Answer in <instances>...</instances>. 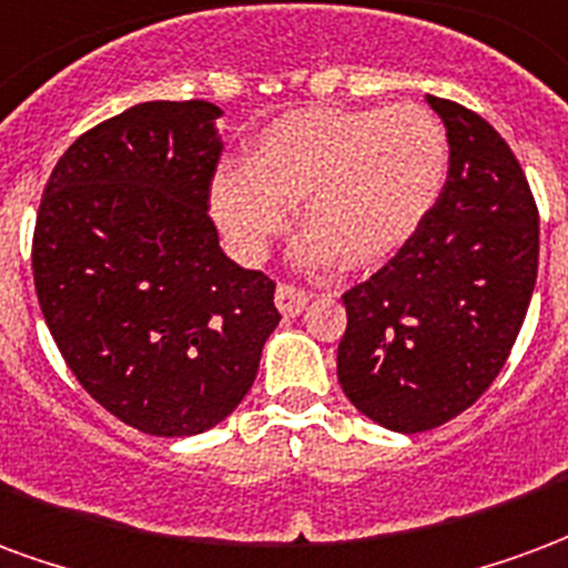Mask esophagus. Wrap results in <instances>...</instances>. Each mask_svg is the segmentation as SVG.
<instances>
[{
  "mask_svg": "<svg viewBox=\"0 0 568 568\" xmlns=\"http://www.w3.org/2000/svg\"><path fill=\"white\" fill-rule=\"evenodd\" d=\"M275 305H278L281 314L296 317V314H302V308L308 305V293L300 287H293V284H278V290H275Z\"/></svg>",
  "mask_w": 568,
  "mask_h": 568,
  "instance_id": "1",
  "label": "esophagus"
}]
</instances>
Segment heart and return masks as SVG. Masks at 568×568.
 I'll return each mask as SVG.
<instances>
[{
	"label": "heart",
	"instance_id": "obj_1",
	"mask_svg": "<svg viewBox=\"0 0 568 568\" xmlns=\"http://www.w3.org/2000/svg\"><path fill=\"white\" fill-rule=\"evenodd\" d=\"M448 178V135L424 105L296 109L260 130L244 169L211 181V214L242 256H263L300 202L302 266L372 268L424 226Z\"/></svg>",
	"mask_w": 568,
	"mask_h": 568
}]
</instances>
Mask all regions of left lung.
<instances>
[{
	"label": "left lung",
	"mask_w": 568,
	"mask_h": 568,
	"mask_svg": "<svg viewBox=\"0 0 568 568\" xmlns=\"http://www.w3.org/2000/svg\"><path fill=\"white\" fill-rule=\"evenodd\" d=\"M426 102L448 130V181L415 239L342 296L338 384L393 433L448 424L494 384L539 272V211L511 148L475 111Z\"/></svg>",
	"instance_id": "left-lung-1"
}]
</instances>
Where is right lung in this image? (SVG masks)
Wrapping results in <instances>:
<instances>
[{
  "label": "right lung",
  "instance_id": "1",
  "mask_svg": "<svg viewBox=\"0 0 568 568\" xmlns=\"http://www.w3.org/2000/svg\"><path fill=\"white\" fill-rule=\"evenodd\" d=\"M221 114L202 99L139 102L84 132L41 196L44 324L81 387L148 436L233 415L281 321L275 284L223 254L209 217Z\"/></svg>",
  "mask_w": 568,
  "mask_h": 568
}]
</instances>
